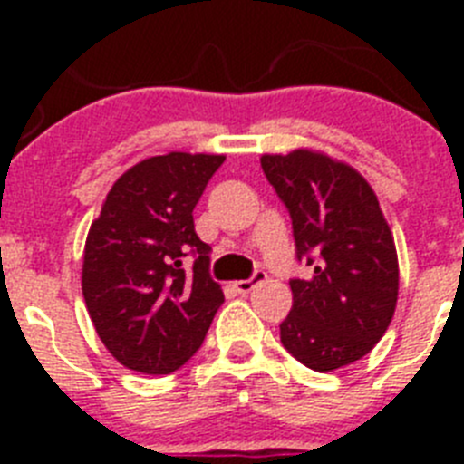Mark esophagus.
Wrapping results in <instances>:
<instances>
[{
	"instance_id": "esophagus-1",
	"label": "esophagus",
	"mask_w": 464,
	"mask_h": 464,
	"mask_svg": "<svg viewBox=\"0 0 464 464\" xmlns=\"http://www.w3.org/2000/svg\"><path fill=\"white\" fill-rule=\"evenodd\" d=\"M265 278H267V274H265V272H256L251 278H246V281H235V283H232V285H235L237 293L248 295L253 288H256L257 283H262V281H265Z\"/></svg>"
}]
</instances>
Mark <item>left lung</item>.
Wrapping results in <instances>:
<instances>
[{"label":"left lung","instance_id":"obj_1","mask_svg":"<svg viewBox=\"0 0 464 464\" xmlns=\"http://www.w3.org/2000/svg\"><path fill=\"white\" fill-rule=\"evenodd\" d=\"M288 207L297 257L315 253L309 278H293L281 323L288 353L314 372H334L381 342L397 306L400 265L391 225L364 176L311 149L260 158Z\"/></svg>","mask_w":464,"mask_h":464}]
</instances>
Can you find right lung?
I'll list each match as a JSON object with an SVG mask.
<instances>
[{"label": "right lung", "instance_id": "obj_1", "mask_svg": "<svg viewBox=\"0 0 464 464\" xmlns=\"http://www.w3.org/2000/svg\"><path fill=\"white\" fill-rule=\"evenodd\" d=\"M225 155L171 150L113 183L83 251V297L102 343L127 370L171 374L195 355L225 302L192 208ZM188 250L193 274L182 269Z\"/></svg>", "mask_w": 464, "mask_h": 464}]
</instances>
